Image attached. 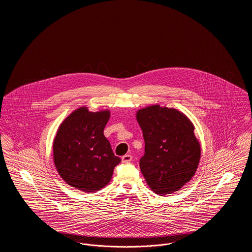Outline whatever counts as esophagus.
I'll return each instance as SVG.
<instances>
[{"label": "esophagus", "mask_w": 252, "mask_h": 252, "mask_svg": "<svg viewBox=\"0 0 252 252\" xmlns=\"http://www.w3.org/2000/svg\"><path fill=\"white\" fill-rule=\"evenodd\" d=\"M132 156L131 155H129V154H126V155H124V156L122 157V161L124 162V163H127V162H129V161H131Z\"/></svg>", "instance_id": "1"}]
</instances>
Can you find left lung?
<instances>
[{
    "mask_svg": "<svg viewBox=\"0 0 252 252\" xmlns=\"http://www.w3.org/2000/svg\"><path fill=\"white\" fill-rule=\"evenodd\" d=\"M136 118L145 143L140 168L147 185L160 195L179 191L193 177L201 156L192 122L159 105L139 109Z\"/></svg>",
    "mask_w": 252,
    "mask_h": 252,
    "instance_id": "8db88e82",
    "label": "left lung"
}]
</instances>
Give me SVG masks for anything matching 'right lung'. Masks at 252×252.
I'll list each match as a JSON object with an SVG mask.
<instances>
[{"instance_id": "right-lung-1", "label": "right lung", "mask_w": 252, "mask_h": 252, "mask_svg": "<svg viewBox=\"0 0 252 252\" xmlns=\"http://www.w3.org/2000/svg\"><path fill=\"white\" fill-rule=\"evenodd\" d=\"M108 109L77 108L61 123L53 144L54 162L68 185L84 192L99 191L111 180L121 158L114 155L104 128Z\"/></svg>"}]
</instances>
